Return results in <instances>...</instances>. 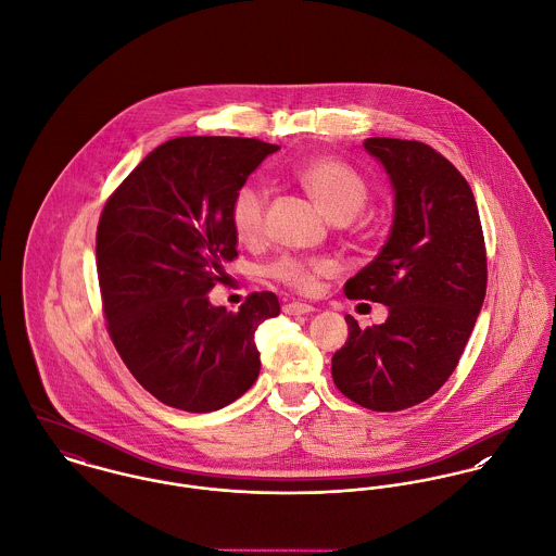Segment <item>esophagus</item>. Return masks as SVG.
Listing matches in <instances>:
<instances>
[{"label":"esophagus","instance_id":"34e87169","mask_svg":"<svg viewBox=\"0 0 556 556\" xmlns=\"http://www.w3.org/2000/svg\"><path fill=\"white\" fill-rule=\"evenodd\" d=\"M311 311H313V307L307 303H288V305H283V313H288V315H307Z\"/></svg>","mask_w":556,"mask_h":556}]
</instances>
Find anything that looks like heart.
I'll use <instances>...</instances> for the list:
<instances>
[{"instance_id": "obj_1", "label": "heart", "mask_w": 556, "mask_h": 556, "mask_svg": "<svg viewBox=\"0 0 556 556\" xmlns=\"http://www.w3.org/2000/svg\"><path fill=\"white\" fill-rule=\"evenodd\" d=\"M296 179L334 222L352 219L365 206L369 195L365 179L350 164L334 157L308 162L296 173ZM228 217L232 232L241 243H255L266 224V191L255 184L239 187L230 200ZM266 273L277 283L308 294L317 288L319 279L337 273V264L330 257L283 255L275 260Z\"/></svg>"}]
</instances>
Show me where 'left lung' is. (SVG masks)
I'll return each instance as SVG.
<instances>
[{"label": "left lung", "instance_id": "8db88e82", "mask_svg": "<svg viewBox=\"0 0 556 556\" xmlns=\"http://www.w3.org/2000/svg\"><path fill=\"white\" fill-rule=\"evenodd\" d=\"M394 189L386 245L345 283L348 299L388 307L332 356L334 386L361 407L401 412L432 396L456 369L486 296V245L465 177L418 140L367 138Z\"/></svg>", "mask_w": 556, "mask_h": 556}]
</instances>
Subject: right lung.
I'll return each instance as SVG.
<instances>
[{
    "mask_svg": "<svg viewBox=\"0 0 556 556\" xmlns=\"http://www.w3.org/2000/svg\"><path fill=\"white\" fill-rule=\"evenodd\" d=\"M277 149L232 136L168 140L102 208L96 257L106 328L136 381L168 407L222 409L260 375L253 337L279 315L277 296L253 292L228 313L206 294L239 255L230 200Z\"/></svg>",
    "mask_w": 556,
    "mask_h": 556,
    "instance_id": "right-lung-1",
    "label": "right lung"
}]
</instances>
